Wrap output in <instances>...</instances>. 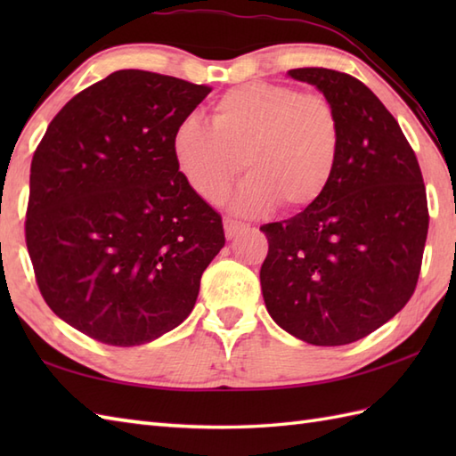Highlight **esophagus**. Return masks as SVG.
<instances>
[{"instance_id": "obj_1", "label": "esophagus", "mask_w": 456, "mask_h": 456, "mask_svg": "<svg viewBox=\"0 0 456 456\" xmlns=\"http://www.w3.org/2000/svg\"><path fill=\"white\" fill-rule=\"evenodd\" d=\"M223 227H225V237H227V239H233V237H237L239 233H243V231L247 229L245 223L233 221V219H225V221H223Z\"/></svg>"}]
</instances>
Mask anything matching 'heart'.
<instances>
[{
    "label": "heart",
    "instance_id": "b5f03b06",
    "mask_svg": "<svg viewBox=\"0 0 456 456\" xmlns=\"http://www.w3.org/2000/svg\"><path fill=\"white\" fill-rule=\"evenodd\" d=\"M341 152V123L323 95L292 86L250 82L211 105V125L182 119L172 133V157L201 200L217 201L237 174L250 170L229 200L240 216L278 203L299 211L323 196Z\"/></svg>",
    "mask_w": 456,
    "mask_h": 456
}]
</instances>
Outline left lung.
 Masks as SVG:
<instances>
[{"label": "left lung", "mask_w": 456, "mask_h": 456, "mask_svg": "<svg viewBox=\"0 0 456 456\" xmlns=\"http://www.w3.org/2000/svg\"><path fill=\"white\" fill-rule=\"evenodd\" d=\"M341 123V152L325 193L286 221L266 223L260 288L270 317L317 346L354 343L400 312L419 278L429 213L418 159L398 121L362 82L296 68Z\"/></svg>", "instance_id": "8db88e82"}]
</instances>
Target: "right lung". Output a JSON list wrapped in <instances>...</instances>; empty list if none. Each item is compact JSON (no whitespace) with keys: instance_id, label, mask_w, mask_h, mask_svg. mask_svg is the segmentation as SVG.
<instances>
[{"instance_id":"right-lung-1","label":"right lung","mask_w":456,"mask_h":456,"mask_svg":"<svg viewBox=\"0 0 456 456\" xmlns=\"http://www.w3.org/2000/svg\"><path fill=\"white\" fill-rule=\"evenodd\" d=\"M211 90L118 70L68 102L35 151L25 239L45 302L95 341L172 331L225 245L174 162L172 133Z\"/></svg>"}]
</instances>
